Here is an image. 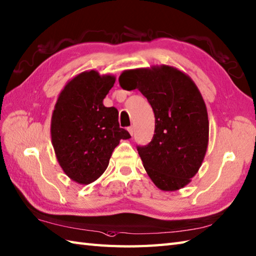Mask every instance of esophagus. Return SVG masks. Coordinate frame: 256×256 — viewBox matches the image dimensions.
<instances>
[{"mask_svg": "<svg viewBox=\"0 0 256 256\" xmlns=\"http://www.w3.org/2000/svg\"><path fill=\"white\" fill-rule=\"evenodd\" d=\"M128 133H130V134L133 135V133H134V128H133V126H130V128H128Z\"/></svg>", "mask_w": 256, "mask_h": 256, "instance_id": "esophagus-1", "label": "esophagus"}]
</instances>
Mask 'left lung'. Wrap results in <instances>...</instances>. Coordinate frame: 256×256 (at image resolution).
I'll return each mask as SVG.
<instances>
[{
    "label": "left lung",
    "mask_w": 256,
    "mask_h": 256,
    "mask_svg": "<svg viewBox=\"0 0 256 256\" xmlns=\"http://www.w3.org/2000/svg\"><path fill=\"white\" fill-rule=\"evenodd\" d=\"M118 82L124 90L138 89L154 111L153 140L138 146L152 182L164 192L187 186L202 164L209 142L208 112L197 86L167 64L124 70Z\"/></svg>",
    "instance_id": "left-lung-1"
}]
</instances>
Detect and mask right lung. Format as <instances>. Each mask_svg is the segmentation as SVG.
<instances>
[{"label": "right lung", "mask_w": 256, "mask_h": 256, "mask_svg": "<svg viewBox=\"0 0 256 256\" xmlns=\"http://www.w3.org/2000/svg\"><path fill=\"white\" fill-rule=\"evenodd\" d=\"M114 82V76L89 70L70 79L58 96L52 116V143L64 172L77 184L96 180L120 140L131 138L120 128L116 108L103 106Z\"/></svg>", "instance_id": "obj_1"}]
</instances>
